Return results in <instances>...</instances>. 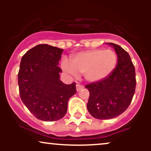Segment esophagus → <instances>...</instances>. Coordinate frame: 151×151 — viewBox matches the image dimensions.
Listing matches in <instances>:
<instances>
[{
  "mask_svg": "<svg viewBox=\"0 0 151 151\" xmlns=\"http://www.w3.org/2000/svg\"><path fill=\"white\" fill-rule=\"evenodd\" d=\"M76 88H77V91H80L81 89H83V88H84V86L81 85V84H79V83H77V85H76Z\"/></svg>",
  "mask_w": 151,
  "mask_h": 151,
  "instance_id": "obj_1",
  "label": "esophagus"
}]
</instances>
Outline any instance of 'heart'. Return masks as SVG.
Here are the masks:
<instances>
[{
	"label": "heart",
	"instance_id": "obj_1",
	"mask_svg": "<svg viewBox=\"0 0 151 151\" xmlns=\"http://www.w3.org/2000/svg\"><path fill=\"white\" fill-rule=\"evenodd\" d=\"M117 62V55L113 50L93 49L74 55L71 63L65 59L62 67L72 75L84 74L86 81L96 82L110 75L116 67Z\"/></svg>",
	"mask_w": 151,
	"mask_h": 151
}]
</instances>
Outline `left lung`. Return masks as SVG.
Listing matches in <instances>:
<instances>
[{"label":"left lung","mask_w":151,"mask_h":151,"mask_svg":"<svg viewBox=\"0 0 151 151\" xmlns=\"http://www.w3.org/2000/svg\"><path fill=\"white\" fill-rule=\"evenodd\" d=\"M117 66L105 79L85 86L89 90L87 109L95 119H110L121 115L131 104L136 89V72L129 53L114 43Z\"/></svg>","instance_id":"8db88e82"}]
</instances>
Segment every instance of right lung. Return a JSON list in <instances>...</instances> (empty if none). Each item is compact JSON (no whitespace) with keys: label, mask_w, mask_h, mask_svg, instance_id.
I'll return each mask as SVG.
<instances>
[{"label":"right lung","mask_w":151,"mask_h":151,"mask_svg":"<svg viewBox=\"0 0 151 151\" xmlns=\"http://www.w3.org/2000/svg\"><path fill=\"white\" fill-rule=\"evenodd\" d=\"M63 50L47 44L34 47L21 59L18 74L20 99L40 120L61 119L67 111L69 99L77 92L76 83L60 80L58 67Z\"/></svg>","instance_id":"obj_1"}]
</instances>
